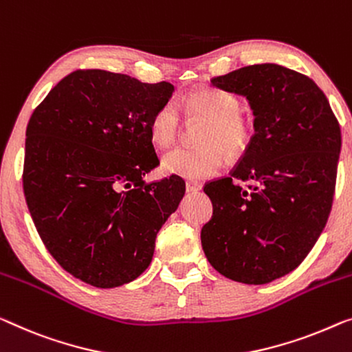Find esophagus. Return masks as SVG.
Wrapping results in <instances>:
<instances>
[{
  "instance_id": "obj_1",
  "label": "esophagus",
  "mask_w": 352,
  "mask_h": 352,
  "mask_svg": "<svg viewBox=\"0 0 352 352\" xmlns=\"http://www.w3.org/2000/svg\"><path fill=\"white\" fill-rule=\"evenodd\" d=\"M202 190V185L197 182H186V192H197Z\"/></svg>"
}]
</instances>
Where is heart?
<instances>
[{
    "label": "heart",
    "instance_id": "1",
    "mask_svg": "<svg viewBox=\"0 0 352 352\" xmlns=\"http://www.w3.org/2000/svg\"><path fill=\"white\" fill-rule=\"evenodd\" d=\"M186 110L194 117L208 120L199 148H177L167 151L162 158V169L167 174L191 180H204L218 174L224 166V152L235 158L250 142V124L242 117V104L234 93L223 90H201L185 99ZM180 110L175 102H166L150 120V138L155 145L169 146L175 142L180 131Z\"/></svg>",
    "mask_w": 352,
    "mask_h": 352
}]
</instances>
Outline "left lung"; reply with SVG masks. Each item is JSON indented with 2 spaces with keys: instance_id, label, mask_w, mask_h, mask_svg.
<instances>
[{
  "instance_id": "1",
  "label": "left lung",
  "mask_w": 352,
  "mask_h": 352,
  "mask_svg": "<svg viewBox=\"0 0 352 352\" xmlns=\"http://www.w3.org/2000/svg\"><path fill=\"white\" fill-rule=\"evenodd\" d=\"M212 87L246 98L254 135L230 177L204 188L213 214L202 248L223 276L267 285L300 265L326 226L340 124L310 77L274 63L214 77Z\"/></svg>"
}]
</instances>
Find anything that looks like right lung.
<instances>
[{
    "mask_svg": "<svg viewBox=\"0 0 352 352\" xmlns=\"http://www.w3.org/2000/svg\"><path fill=\"white\" fill-rule=\"evenodd\" d=\"M174 91L169 82L76 71L31 115L26 204L49 253L87 285L117 287L142 275L183 199L180 177L144 182L160 164L150 120Z\"/></svg>",
    "mask_w": 352,
    "mask_h": 352,
    "instance_id": "add662e5",
    "label": "right lung"
}]
</instances>
